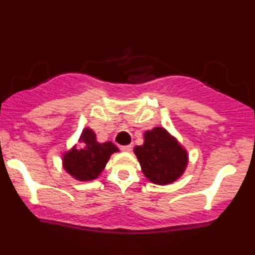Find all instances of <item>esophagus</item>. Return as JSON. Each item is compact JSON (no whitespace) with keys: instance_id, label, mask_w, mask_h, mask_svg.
<instances>
[{"instance_id":"esophagus-1","label":"esophagus","mask_w":255,"mask_h":255,"mask_svg":"<svg viewBox=\"0 0 255 255\" xmlns=\"http://www.w3.org/2000/svg\"><path fill=\"white\" fill-rule=\"evenodd\" d=\"M132 149H133V145H123V146H121V150H122V151H125V152H130L132 151Z\"/></svg>"}]
</instances>
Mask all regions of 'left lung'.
Masks as SVG:
<instances>
[{"instance_id": "8db88e82", "label": "left lung", "mask_w": 255, "mask_h": 255, "mask_svg": "<svg viewBox=\"0 0 255 255\" xmlns=\"http://www.w3.org/2000/svg\"><path fill=\"white\" fill-rule=\"evenodd\" d=\"M134 154L144 176L151 183L166 186L179 179L188 165V151L163 127L144 133L143 145L134 146Z\"/></svg>"}]
</instances>
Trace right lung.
I'll return each mask as SVG.
<instances>
[{"instance_id":"obj_1","label":"right lung","mask_w":255,"mask_h":255,"mask_svg":"<svg viewBox=\"0 0 255 255\" xmlns=\"http://www.w3.org/2000/svg\"><path fill=\"white\" fill-rule=\"evenodd\" d=\"M119 151L112 141L99 143L95 132L85 127L80 133L78 144L62 154V166L77 181H94L101 175L111 155Z\"/></svg>"}]
</instances>
